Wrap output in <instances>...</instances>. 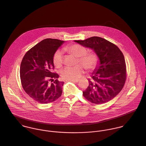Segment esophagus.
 <instances>
[{"instance_id": "esophagus-1", "label": "esophagus", "mask_w": 146, "mask_h": 146, "mask_svg": "<svg viewBox=\"0 0 146 146\" xmlns=\"http://www.w3.org/2000/svg\"><path fill=\"white\" fill-rule=\"evenodd\" d=\"M79 80H71V82H73V83H78Z\"/></svg>"}]
</instances>
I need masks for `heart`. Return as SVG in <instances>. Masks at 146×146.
<instances>
[{
  "mask_svg": "<svg viewBox=\"0 0 146 146\" xmlns=\"http://www.w3.org/2000/svg\"><path fill=\"white\" fill-rule=\"evenodd\" d=\"M64 50L78 58V62L82 64L88 71L94 70L98 64L99 58L97 55L93 52L86 53L87 49L80 45L72 44L66 46ZM52 61L55 67L59 68L62 66L63 56L60 50H58L54 53ZM83 66L78 64L74 67H66L61 71L60 76L64 80H78L84 72Z\"/></svg>",
  "mask_w": 146,
  "mask_h": 146,
  "instance_id": "obj_1",
  "label": "heart"
}]
</instances>
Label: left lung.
Instances as JSON below:
<instances>
[{"label": "left lung", "mask_w": 146, "mask_h": 146, "mask_svg": "<svg viewBox=\"0 0 146 146\" xmlns=\"http://www.w3.org/2000/svg\"><path fill=\"white\" fill-rule=\"evenodd\" d=\"M92 49L99 58L97 67L88 80L89 86L83 96L92 103L102 104L115 97L122 90L126 78L124 56L115 45L99 37L74 41Z\"/></svg>", "instance_id": "left-lung-1"}]
</instances>
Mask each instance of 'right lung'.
<instances>
[{"label":"right lung","mask_w":146,"mask_h":146,"mask_svg":"<svg viewBox=\"0 0 146 146\" xmlns=\"http://www.w3.org/2000/svg\"><path fill=\"white\" fill-rule=\"evenodd\" d=\"M64 42L45 39L28 50L21 61L20 75L23 88L40 104L52 102L62 95L63 82L58 81L59 75L51 70L54 68L53 55ZM51 80L53 83L49 82Z\"/></svg>","instance_id":"add662e5"}]
</instances>
